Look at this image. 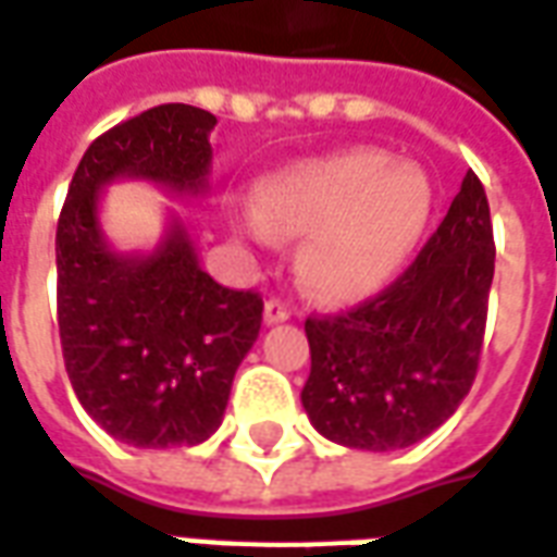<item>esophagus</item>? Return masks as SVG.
<instances>
[{
  "label": "esophagus",
  "instance_id": "esophagus-1",
  "mask_svg": "<svg viewBox=\"0 0 557 557\" xmlns=\"http://www.w3.org/2000/svg\"><path fill=\"white\" fill-rule=\"evenodd\" d=\"M294 318V311L284 306L282 299H270L267 306H263V323L267 326H275V323H284V320Z\"/></svg>",
  "mask_w": 557,
  "mask_h": 557
}]
</instances>
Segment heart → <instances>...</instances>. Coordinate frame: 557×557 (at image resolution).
<instances>
[{"mask_svg": "<svg viewBox=\"0 0 557 557\" xmlns=\"http://www.w3.org/2000/svg\"><path fill=\"white\" fill-rule=\"evenodd\" d=\"M428 174L385 150L356 148L296 165L261 186V216L246 213L255 239L270 231L306 237L299 273L329 302H359L383 290L428 228Z\"/></svg>", "mask_w": 557, "mask_h": 557, "instance_id": "b5f03b06", "label": "heart"}]
</instances>
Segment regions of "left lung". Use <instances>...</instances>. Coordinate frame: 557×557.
I'll list each match as a JSON object with an SVG mask.
<instances>
[{"label": "left lung", "instance_id": "8db88e82", "mask_svg": "<svg viewBox=\"0 0 557 557\" xmlns=\"http://www.w3.org/2000/svg\"><path fill=\"white\" fill-rule=\"evenodd\" d=\"M493 270L490 205L469 172L448 216L385 294L341 318L306 320L302 407L320 436L397 450L440 430L474 383Z\"/></svg>", "mask_w": 557, "mask_h": 557}]
</instances>
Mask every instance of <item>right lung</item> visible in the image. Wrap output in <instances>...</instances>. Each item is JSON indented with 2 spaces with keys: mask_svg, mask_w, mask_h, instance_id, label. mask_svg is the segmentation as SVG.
Listing matches in <instances>:
<instances>
[{
  "mask_svg": "<svg viewBox=\"0 0 557 557\" xmlns=\"http://www.w3.org/2000/svg\"><path fill=\"white\" fill-rule=\"evenodd\" d=\"M213 127L216 117L186 103L117 124L85 150L59 216L64 368L85 412L133 448L210 440L234 373L261 332V296L205 273L181 213H165L153 249L121 251L103 231V195L121 181H145L172 198H207Z\"/></svg>",
  "mask_w": 557,
  "mask_h": 557,
  "instance_id": "obj_1",
  "label": "right lung"
}]
</instances>
